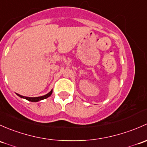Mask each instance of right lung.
Returning a JSON list of instances; mask_svg holds the SVG:
<instances>
[{"instance_id":"add662e5","label":"right lung","mask_w":147,"mask_h":147,"mask_svg":"<svg viewBox=\"0 0 147 147\" xmlns=\"http://www.w3.org/2000/svg\"><path fill=\"white\" fill-rule=\"evenodd\" d=\"M51 93H52V90H51V91L49 92V93H48L47 94L45 95V96H40V97H34V98H30V97L22 96H21V95L18 94V93H16V94H17L19 97H20V98H25V99L28 100H29V101H31V102H38V101L42 100H44V99H46V98H47L48 97H49L51 96Z\"/></svg>"}]
</instances>
